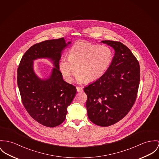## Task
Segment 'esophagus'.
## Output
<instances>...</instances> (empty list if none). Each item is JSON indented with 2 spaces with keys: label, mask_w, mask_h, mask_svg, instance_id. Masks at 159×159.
I'll use <instances>...</instances> for the list:
<instances>
[{
  "label": "esophagus",
  "mask_w": 159,
  "mask_h": 159,
  "mask_svg": "<svg viewBox=\"0 0 159 159\" xmlns=\"http://www.w3.org/2000/svg\"><path fill=\"white\" fill-rule=\"evenodd\" d=\"M76 89H77V92H82L83 91V88H82V87L77 86Z\"/></svg>",
  "instance_id": "34e87169"
}]
</instances>
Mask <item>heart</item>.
<instances>
[{
  "mask_svg": "<svg viewBox=\"0 0 159 159\" xmlns=\"http://www.w3.org/2000/svg\"><path fill=\"white\" fill-rule=\"evenodd\" d=\"M112 60V53L106 45H97L78 42L68 52V59L61 58L59 69L63 79L68 83L73 81L75 70L78 83L98 80L107 72Z\"/></svg>",
  "mask_w": 159,
  "mask_h": 159,
  "instance_id": "obj_1",
  "label": "heart"
}]
</instances>
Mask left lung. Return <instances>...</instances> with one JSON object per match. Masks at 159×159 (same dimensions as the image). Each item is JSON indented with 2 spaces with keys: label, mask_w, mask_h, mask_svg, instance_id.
<instances>
[{
  "label": "left lung",
  "mask_w": 159,
  "mask_h": 159,
  "mask_svg": "<svg viewBox=\"0 0 159 159\" xmlns=\"http://www.w3.org/2000/svg\"><path fill=\"white\" fill-rule=\"evenodd\" d=\"M115 51L109 68L98 80L85 87L89 119L100 126L119 122L131 109L140 82L139 63L120 42L103 40Z\"/></svg>",
  "instance_id": "8db88e82"
}]
</instances>
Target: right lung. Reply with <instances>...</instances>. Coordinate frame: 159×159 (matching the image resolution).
<instances>
[{
	"instance_id": "1",
	"label": "right lung",
	"mask_w": 159,
	"mask_h": 159,
	"mask_svg": "<svg viewBox=\"0 0 159 159\" xmlns=\"http://www.w3.org/2000/svg\"><path fill=\"white\" fill-rule=\"evenodd\" d=\"M71 42L64 38L45 40L31 47L23 56L17 69V85L22 103L31 117L48 127L61 125L77 90L65 82L59 69L61 52ZM48 59L53 64L49 75L42 79L35 73L34 61Z\"/></svg>"
}]
</instances>
